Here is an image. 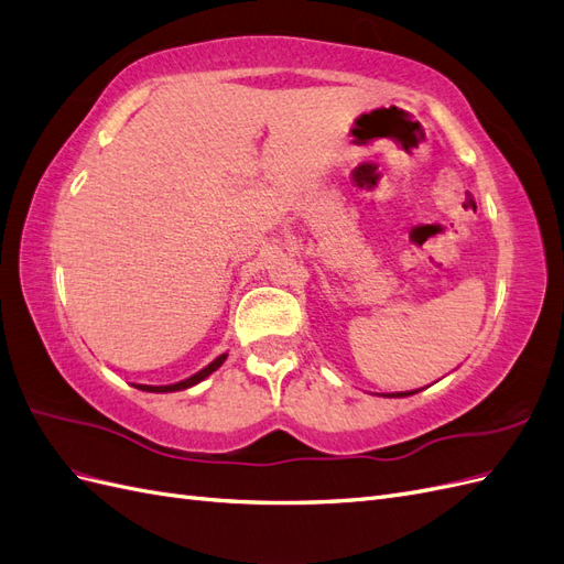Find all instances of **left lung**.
<instances>
[{
  "instance_id": "left-lung-1",
  "label": "left lung",
  "mask_w": 564,
  "mask_h": 564,
  "mask_svg": "<svg viewBox=\"0 0 564 564\" xmlns=\"http://www.w3.org/2000/svg\"><path fill=\"white\" fill-rule=\"evenodd\" d=\"M413 394V392H411ZM392 397H406V394H392Z\"/></svg>"
}]
</instances>
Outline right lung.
Here are the masks:
<instances>
[{"label":"right lung","mask_w":564,"mask_h":564,"mask_svg":"<svg viewBox=\"0 0 564 564\" xmlns=\"http://www.w3.org/2000/svg\"><path fill=\"white\" fill-rule=\"evenodd\" d=\"M224 359H227V354H221V357H217L210 366H205L203 371H198L196 376H191V378H186V380H182V382H174V384H160V388H153V384H134V388L143 390V392H176V390H186V388H191V384H196V382L205 380V378L210 376V373H215L217 368L224 364Z\"/></svg>","instance_id":"add662e5"}]
</instances>
